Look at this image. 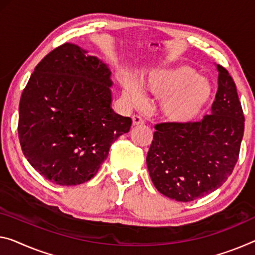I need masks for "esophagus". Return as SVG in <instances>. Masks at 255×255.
Segmentation results:
<instances>
[{
	"label": "esophagus",
	"instance_id": "34e87169",
	"mask_svg": "<svg viewBox=\"0 0 255 255\" xmlns=\"http://www.w3.org/2000/svg\"><path fill=\"white\" fill-rule=\"evenodd\" d=\"M132 121H133V124H134V125H141V124L144 123V120L140 115H133Z\"/></svg>",
	"mask_w": 255,
	"mask_h": 255
}]
</instances>
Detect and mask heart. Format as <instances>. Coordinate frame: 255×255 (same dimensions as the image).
I'll list each match as a JSON object with an SVG mask.
<instances>
[{
	"label": "heart",
	"instance_id": "heart-1",
	"mask_svg": "<svg viewBox=\"0 0 255 255\" xmlns=\"http://www.w3.org/2000/svg\"><path fill=\"white\" fill-rule=\"evenodd\" d=\"M144 88L157 98H164L160 113L167 122L185 124L195 120L212 95V87L190 66H177L152 72ZM125 96L134 105L146 101L144 90L138 81L127 78Z\"/></svg>",
	"mask_w": 255,
	"mask_h": 255
}]
</instances>
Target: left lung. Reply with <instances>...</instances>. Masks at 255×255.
Segmentation results:
<instances>
[{
    "instance_id": "1",
    "label": "left lung",
    "mask_w": 255,
    "mask_h": 255,
    "mask_svg": "<svg viewBox=\"0 0 255 255\" xmlns=\"http://www.w3.org/2000/svg\"><path fill=\"white\" fill-rule=\"evenodd\" d=\"M218 91L211 114L198 122L155 125L147 154L151 181L160 194L191 202L217 190L233 173L244 134L236 84L217 66Z\"/></svg>"
}]
</instances>
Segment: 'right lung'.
<instances>
[{"mask_svg": "<svg viewBox=\"0 0 255 255\" xmlns=\"http://www.w3.org/2000/svg\"><path fill=\"white\" fill-rule=\"evenodd\" d=\"M111 70L72 43L51 51L35 67L19 104L18 135L38 173L60 186L95 177L112 143L132 120L112 109Z\"/></svg>", "mask_w": 255, "mask_h": 255, "instance_id": "1", "label": "right lung"}]
</instances>
